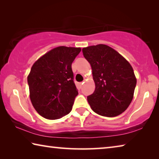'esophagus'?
<instances>
[{"label": "esophagus", "mask_w": 159, "mask_h": 159, "mask_svg": "<svg viewBox=\"0 0 159 159\" xmlns=\"http://www.w3.org/2000/svg\"><path fill=\"white\" fill-rule=\"evenodd\" d=\"M83 83H84V82H82V83H80V87H82V85L83 84Z\"/></svg>", "instance_id": "1"}]
</instances>
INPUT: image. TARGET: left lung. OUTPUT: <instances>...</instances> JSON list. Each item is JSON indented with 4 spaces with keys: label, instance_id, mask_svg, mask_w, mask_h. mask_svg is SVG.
Masks as SVG:
<instances>
[{
    "label": "left lung",
    "instance_id": "1",
    "mask_svg": "<svg viewBox=\"0 0 159 159\" xmlns=\"http://www.w3.org/2000/svg\"><path fill=\"white\" fill-rule=\"evenodd\" d=\"M90 64L95 90L87 99L99 115L114 117L127 109L133 99L137 79L130 64L116 50L99 44L83 48Z\"/></svg>",
    "mask_w": 159,
    "mask_h": 159
}]
</instances>
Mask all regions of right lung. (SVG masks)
Instances as JSON below:
<instances>
[{"label": "right lung", "instance_id": "right-lung-1", "mask_svg": "<svg viewBox=\"0 0 159 159\" xmlns=\"http://www.w3.org/2000/svg\"><path fill=\"white\" fill-rule=\"evenodd\" d=\"M80 50V48H55L32 66L27 76L29 97L34 109L43 118L58 119L71 111L79 94L71 64Z\"/></svg>", "mask_w": 159, "mask_h": 159}]
</instances>
